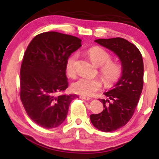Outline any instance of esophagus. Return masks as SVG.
I'll list each match as a JSON object with an SVG mask.
<instances>
[{
  "label": "esophagus",
  "instance_id": "1",
  "mask_svg": "<svg viewBox=\"0 0 159 159\" xmlns=\"http://www.w3.org/2000/svg\"><path fill=\"white\" fill-rule=\"evenodd\" d=\"M80 97H81V98H82V99H84V100H90V97H87V96H81Z\"/></svg>",
  "mask_w": 159,
  "mask_h": 159
}]
</instances>
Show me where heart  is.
<instances>
[{
    "label": "heart",
    "mask_w": 159,
    "mask_h": 159,
    "mask_svg": "<svg viewBox=\"0 0 159 159\" xmlns=\"http://www.w3.org/2000/svg\"><path fill=\"white\" fill-rule=\"evenodd\" d=\"M90 59L96 66H100L99 71L104 81L108 84L114 83L122 75V67L117 62L111 61V56L105 49L93 47L87 51ZM78 54H74L69 57L66 65V70L69 75H75V64ZM102 83L98 78H81L72 84V90L81 96H92L102 88Z\"/></svg>",
    "instance_id": "obj_1"
}]
</instances>
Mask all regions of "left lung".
<instances>
[{
  "label": "left lung",
  "instance_id": "1",
  "mask_svg": "<svg viewBox=\"0 0 159 159\" xmlns=\"http://www.w3.org/2000/svg\"><path fill=\"white\" fill-rule=\"evenodd\" d=\"M96 43L120 57L123 74L112 90L104 93L107 99L98 98L104 110L91 114L93 125L102 132H114L124 126L135 111L143 86V62L139 49L123 38L98 39Z\"/></svg>",
  "mask_w": 159,
  "mask_h": 159
}]
</instances>
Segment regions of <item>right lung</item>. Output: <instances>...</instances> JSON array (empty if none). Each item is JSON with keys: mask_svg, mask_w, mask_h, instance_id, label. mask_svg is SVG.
Returning <instances> with one entry per match:
<instances>
[{"mask_svg": "<svg viewBox=\"0 0 159 159\" xmlns=\"http://www.w3.org/2000/svg\"><path fill=\"white\" fill-rule=\"evenodd\" d=\"M82 40L55 31L38 34L24 54L20 70V98L29 117L39 126L53 129L63 123L77 95L64 93L69 87L67 60Z\"/></svg>", "mask_w": 159, "mask_h": 159, "instance_id": "obj_1", "label": "right lung"}]
</instances>
